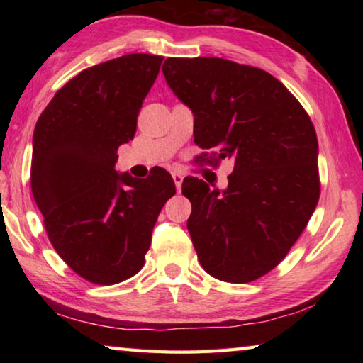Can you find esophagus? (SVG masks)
Segmentation results:
<instances>
[{"instance_id": "34e87169", "label": "esophagus", "mask_w": 363, "mask_h": 363, "mask_svg": "<svg viewBox=\"0 0 363 363\" xmlns=\"http://www.w3.org/2000/svg\"><path fill=\"white\" fill-rule=\"evenodd\" d=\"M173 181H174V186L177 192H181V187H182V181H184V176L181 173H173Z\"/></svg>"}]
</instances>
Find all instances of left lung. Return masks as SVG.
Segmentation results:
<instances>
[{"instance_id": "8db88e82", "label": "left lung", "mask_w": 363, "mask_h": 363, "mask_svg": "<svg viewBox=\"0 0 363 363\" xmlns=\"http://www.w3.org/2000/svg\"><path fill=\"white\" fill-rule=\"evenodd\" d=\"M194 113V143L233 160L227 189L187 176V229L208 274L230 284L262 277L284 259L314 213L318 144L303 106L270 73L219 57L163 64Z\"/></svg>"}]
</instances>
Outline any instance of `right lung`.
<instances>
[{"instance_id":"right-lung-1","label":"right lung","mask_w":363,"mask_h":363,"mask_svg":"<svg viewBox=\"0 0 363 363\" xmlns=\"http://www.w3.org/2000/svg\"><path fill=\"white\" fill-rule=\"evenodd\" d=\"M162 60L126 54L89 67L36 121L33 199L54 250L91 284H120L143 269L158 214L176 194L163 168L147 179L115 169L116 150L136 134Z\"/></svg>"}]
</instances>
